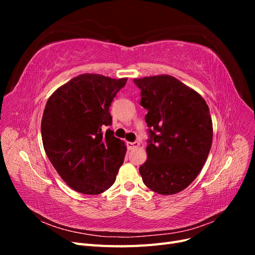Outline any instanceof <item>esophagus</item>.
Wrapping results in <instances>:
<instances>
[{
	"mask_svg": "<svg viewBox=\"0 0 255 255\" xmlns=\"http://www.w3.org/2000/svg\"><path fill=\"white\" fill-rule=\"evenodd\" d=\"M139 142L138 141H134V142H128L127 143V145H128V148L129 149V150H133V149H135V148H138V146H139Z\"/></svg>",
	"mask_w": 255,
	"mask_h": 255,
	"instance_id": "esophagus-1",
	"label": "esophagus"
}]
</instances>
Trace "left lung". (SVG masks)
I'll return each instance as SVG.
<instances>
[{
    "label": "left lung",
    "mask_w": 255,
    "mask_h": 255,
    "mask_svg": "<svg viewBox=\"0 0 255 255\" xmlns=\"http://www.w3.org/2000/svg\"><path fill=\"white\" fill-rule=\"evenodd\" d=\"M148 111L146 161L139 167L146 187L174 195L201 171L213 140L210 109L197 91L171 75L134 79Z\"/></svg>",
    "instance_id": "1"
}]
</instances>
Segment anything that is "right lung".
Returning <instances> with one entry per match:
<instances>
[{"instance_id": "right-lung-1", "label": "right lung", "mask_w": 255, "mask_h": 255, "mask_svg": "<svg viewBox=\"0 0 255 255\" xmlns=\"http://www.w3.org/2000/svg\"><path fill=\"white\" fill-rule=\"evenodd\" d=\"M128 79L84 73L57 88L41 120L42 143L67 185L84 195H99L116 181L127 153L114 136L110 106Z\"/></svg>"}]
</instances>
